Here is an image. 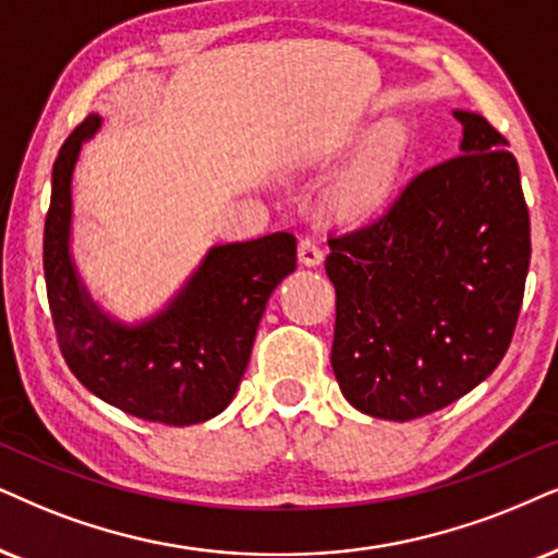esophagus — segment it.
Wrapping results in <instances>:
<instances>
[{
    "instance_id": "esophagus-1",
    "label": "esophagus",
    "mask_w": 558,
    "mask_h": 558,
    "mask_svg": "<svg viewBox=\"0 0 558 558\" xmlns=\"http://www.w3.org/2000/svg\"><path fill=\"white\" fill-rule=\"evenodd\" d=\"M299 259H301V265H306V267L322 265V259H324L322 246L316 244L314 239H303V242L299 244Z\"/></svg>"
}]
</instances>
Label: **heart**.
<instances>
[{
    "label": "heart",
    "instance_id": "obj_1",
    "mask_svg": "<svg viewBox=\"0 0 558 558\" xmlns=\"http://www.w3.org/2000/svg\"><path fill=\"white\" fill-rule=\"evenodd\" d=\"M409 149V133L401 125H389L371 138V144L352 159L337 178L329 203L337 216L361 221L378 214L397 190L401 161Z\"/></svg>",
    "mask_w": 558,
    "mask_h": 558
}]
</instances>
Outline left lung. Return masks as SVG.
<instances>
[{
  "instance_id": "left-lung-1",
  "label": "left lung",
  "mask_w": 558,
  "mask_h": 558,
  "mask_svg": "<svg viewBox=\"0 0 558 558\" xmlns=\"http://www.w3.org/2000/svg\"><path fill=\"white\" fill-rule=\"evenodd\" d=\"M458 157L409 180L389 210L329 239L331 371L363 414L407 422L453 404L510 348L531 265V216L507 138L453 110Z\"/></svg>"
}]
</instances>
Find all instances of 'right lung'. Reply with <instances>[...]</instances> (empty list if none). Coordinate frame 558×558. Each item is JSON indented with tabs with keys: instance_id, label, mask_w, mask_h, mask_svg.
<instances>
[{
	"instance_id": "add662e5",
	"label": "right lung",
	"mask_w": 558,
	"mask_h": 558,
	"mask_svg": "<svg viewBox=\"0 0 558 558\" xmlns=\"http://www.w3.org/2000/svg\"><path fill=\"white\" fill-rule=\"evenodd\" d=\"M97 112L53 161L44 270L56 337L84 389L133 417L195 425L231 404L250 363L267 299L295 270L288 231L210 246L185 286L149 319L125 324L92 299L72 257V178Z\"/></svg>"
}]
</instances>
